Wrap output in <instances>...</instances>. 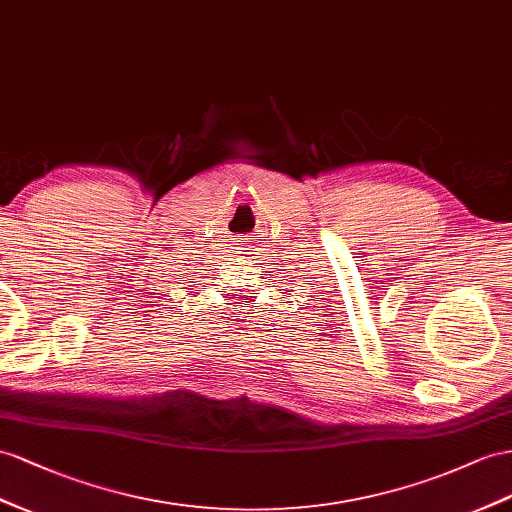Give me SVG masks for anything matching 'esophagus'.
I'll return each instance as SVG.
<instances>
[{
	"instance_id": "esophagus-1",
	"label": "esophagus",
	"mask_w": 512,
	"mask_h": 512,
	"mask_svg": "<svg viewBox=\"0 0 512 512\" xmlns=\"http://www.w3.org/2000/svg\"><path fill=\"white\" fill-rule=\"evenodd\" d=\"M244 251H246V248H244Z\"/></svg>"
}]
</instances>
